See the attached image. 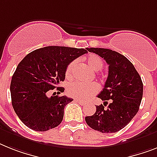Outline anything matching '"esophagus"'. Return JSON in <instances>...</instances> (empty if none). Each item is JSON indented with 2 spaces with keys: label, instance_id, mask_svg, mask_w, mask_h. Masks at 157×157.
<instances>
[{
  "label": "esophagus",
  "instance_id": "esophagus-1",
  "mask_svg": "<svg viewBox=\"0 0 157 157\" xmlns=\"http://www.w3.org/2000/svg\"><path fill=\"white\" fill-rule=\"evenodd\" d=\"M75 100L76 101V102H78V103H80L81 105H86V103L85 102V101H82V100H80V99H75Z\"/></svg>",
  "mask_w": 157,
  "mask_h": 157
}]
</instances>
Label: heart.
Segmentation results:
<instances>
[{
    "instance_id": "heart-1",
    "label": "heart",
    "mask_w": 157,
    "mask_h": 157,
    "mask_svg": "<svg viewBox=\"0 0 157 157\" xmlns=\"http://www.w3.org/2000/svg\"><path fill=\"white\" fill-rule=\"evenodd\" d=\"M86 63L87 66L94 72H98L103 67V62L96 54H90L86 58ZM77 67V60L72 61L67 66L66 70V77L68 79H72L75 77ZM99 90V87L95 83H91L89 85L80 83V82H72L69 84L67 88V94L70 96L76 99H87L92 95L96 94Z\"/></svg>"
}]
</instances>
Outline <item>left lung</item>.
I'll return each instance as SVG.
<instances>
[{
	"label": "left lung",
	"instance_id": "1",
	"mask_svg": "<svg viewBox=\"0 0 157 157\" xmlns=\"http://www.w3.org/2000/svg\"><path fill=\"white\" fill-rule=\"evenodd\" d=\"M98 54L108 64V76L98 98L104 101L96 106L91 116H86L89 127L102 133H114L126 127L139 111L143 82L133 64L125 56L109 49L87 48ZM110 100L107 109L105 103Z\"/></svg>",
	"mask_w": 157,
	"mask_h": 157
}]
</instances>
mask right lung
Listing matches in <instances>:
<instances>
[{"label": "right lung", "mask_w": 157, "mask_h": 157, "mask_svg": "<svg viewBox=\"0 0 157 157\" xmlns=\"http://www.w3.org/2000/svg\"><path fill=\"white\" fill-rule=\"evenodd\" d=\"M87 50L66 46H46L27 54L18 64L10 84L12 105L21 122L32 130L45 132L62 123L64 108L73 99L49 97L66 76L67 66ZM54 95V94H53Z\"/></svg>", "instance_id": "add662e5"}]
</instances>
